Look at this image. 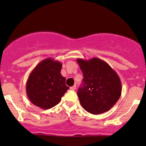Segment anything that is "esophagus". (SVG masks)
Returning a JSON list of instances; mask_svg holds the SVG:
<instances>
[{
	"label": "esophagus",
	"mask_w": 146,
	"mask_h": 146,
	"mask_svg": "<svg viewBox=\"0 0 146 146\" xmlns=\"http://www.w3.org/2000/svg\"><path fill=\"white\" fill-rule=\"evenodd\" d=\"M70 89L72 90H75V89H76V86H75V85H74V86H71V88H70Z\"/></svg>",
	"instance_id": "esophagus-1"
}]
</instances>
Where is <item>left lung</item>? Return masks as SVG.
Wrapping results in <instances>:
<instances>
[{
	"label": "left lung",
	"mask_w": 146,
	"mask_h": 146,
	"mask_svg": "<svg viewBox=\"0 0 146 146\" xmlns=\"http://www.w3.org/2000/svg\"><path fill=\"white\" fill-rule=\"evenodd\" d=\"M83 73V84L78 91L82 106L93 115L109 110L121 94L119 77L108 63L98 58L88 60L78 58Z\"/></svg>",
	"instance_id": "8db88e82"
}]
</instances>
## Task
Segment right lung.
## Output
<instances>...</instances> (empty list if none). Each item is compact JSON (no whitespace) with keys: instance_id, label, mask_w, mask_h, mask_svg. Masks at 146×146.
Here are the masks:
<instances>
[{"instance_id":"1","label":"right lung","mask_w":146,"mask_h":146,"mask_svg":"<svg viewBox=\"0 0 146 146\" xmlns=\"http://www.w3.org/2000/svg\"><path fill=\"white\" fill-rule=\"evenodd\" d=\"M62 64L46 58L33 69L26 84V93L31 103L42 109L58 104L69 87L60 73Z\"/></svg>"}]
</instances>
